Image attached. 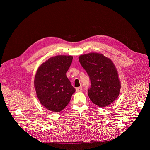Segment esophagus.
<instances>
[{
  "label": "esophagus",
  "instance_id": "1",
  "mask_svg": "<svg viewBox=\"0 0 150 150\" xmlns=\"http://www.w3.org/2000/svg\"><path fill=\"white\" fill-rule=\"evenodd\" d=\"M83 89V88L81 87V86H80V87H78V88H76V92H81Z\"/></svg>",
  "mask_w": 150,
  "mask_h": 150
}]
</instances>
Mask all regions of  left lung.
Instances as JSON below:
<instances>
[{"mask_svg":"<svg viewBox=\"0 0 150 150\" xmlns=\"http://www.w3.org/2000/svg\"><path fill=\"white\" fill-rule=\"evenodd\" d=\"M79 61L90 78L88 96L92 103L101 108L113 103L119 96L121 83L112 60L103 54L89 53L80 55Z\"/></svg>","mask_w":150,"mask_h":150,"instance_id":"8db88e82","label":"left lung"}]
</instances>
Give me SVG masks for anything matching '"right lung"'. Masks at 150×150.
Here are the masks:
<instances>
[{
	"instance_id": "add662e5",
	"label": "right lung",
	"mask_w": 150,
	"mask_h": 150,
	"mask_svg": "<svg viewBox=\"0 0 150 150\" xmlns=\"http://www.w3.org/2000/svg\"><path fill=\"white\" fill-rule=\"evenodd\" d=\"M72 56L58 55L38 67L34 86L40 103L50 111L58 112L69 103L75 89L66 76Z\"/></svg>"
}]
</instances>
